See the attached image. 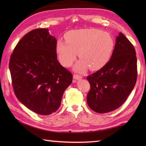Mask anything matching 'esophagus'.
<instances>
[{
    "instance_id": "34e87169",
    "label": "esophagus",
    "mask_w": 146,
    "mask_h": 146,
    "mask_svg": "<svg viewBox=\"0 0 146 146\" xmlns=\"http://www.w3.org/2000/svg\"><path fill=\"white\" fill-rule=\"evenodd\" d=\"M73 78H74V82H75V80H80V79L82 78V76L78 75H73Z\"/></svg>"
}]
</instances>
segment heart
Segmentation results:
<instances>
[{"mask_svg":"<svg viewBox=\"0 0 146 146\" xmlns=\"http://www.w3.org/2000/svg\"><path fill=\"white\" fill-rule=\"evenodd\" d=\"M66 41L58 40L56 53L60 62L70 67L76 60L77 53L81 60L74 70L84 73L90 69L100 70L108 63L114 50V40L108 32L97 29H80L68 31L65 35Z\"/></svg>","mask_w":146,"mask_h":146,"instance_id":"1","label":"heart"}]
</instances>
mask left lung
Wrapping results in <instances>:
<instances>
[{"label": "left lung", "mask_w": 146, "mask_h": 146, "mask_svg": "<svg viewBox=\"0 0 146 146\" xmlns=\"http://www.w3.org/2000/svg\"><path fill=\"white\" fill-rule=\"evenodd\" d=\"M137 64L134 47L119 33L110 60L87 77L91 86L87 95L89 107L97 113H106L122 106L137 82Z\"/></svg>", "instance_id": "8db88e82"}]
</instances>
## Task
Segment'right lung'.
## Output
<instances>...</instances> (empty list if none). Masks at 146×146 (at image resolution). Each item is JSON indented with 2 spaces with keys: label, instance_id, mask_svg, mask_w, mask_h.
I'll list each match as a JSON object with an SVG mask.
<instances>
[{
  "label": "right lung",
  "instance_id": "right-lung-1",
  "mask_svg": "<svg viewBox=\"0 0 146 146\" xmlns=\"http://www.w3.org/2000/svg\"><path fill=\"white\" fill-rule=\"evenodd\" d=\"M56 39L48 29L26 34L9 60L12 84L17 98L32 111L41 115L55 112L73 76L56 56Z\"/></svg>",
  "mask_w": 146,
  "mask_h": 146
}]
</instances>
